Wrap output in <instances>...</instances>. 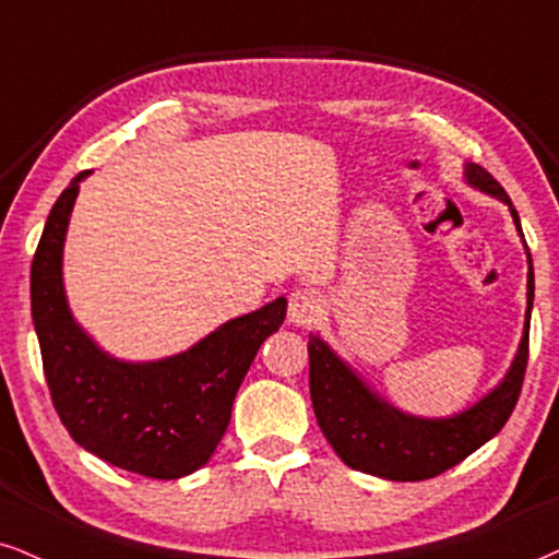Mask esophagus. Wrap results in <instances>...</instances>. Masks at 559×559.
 <instances>
[{"mask_svg": "<svg viewBox=\"0 0 559 559\" xmlns=\"http://www.w3.org/2000/svg\"><path fill=\"white\" fill-rule=\"evenodd\" d=\"M323 311V300L316 290H295L290 295V308H287V319L295 326H311L313 321H319Z\"/></svg>", "mask_w": 559, "mask_h": 559, "instance_id": "34e87169", "label": "esophagus"}]
</instances>
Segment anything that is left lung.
I'll return each instance as SVG.
<instances>
[{"instance_id": "left-lung-1", "label": "left lung", "mask_w": 559, "mask_h": 559, "mask_svg": "<svg viewBox=\"0 0 559 559\" xmlns=\"http://www.w3.org/2000/svg\"><path fill=\"white\" fill-rule=\"evenodd\" d=\"M464 176L474 189L508 204L515 230L523 238L519 212L513 210L506 189L477 163H466ZM526 257V323L511 370L490 394L453 417L404 415L402 409L383 402L321 336H308L313 412L321 432L344 464L391 481L432 479L498 436L519 402L528 362V323L534 306V266L528 248Z\"/></svg>"}]
</instances>
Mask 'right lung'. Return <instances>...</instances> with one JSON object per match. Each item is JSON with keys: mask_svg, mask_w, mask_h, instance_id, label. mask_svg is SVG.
Here are the masks:
<instances>
[{"mask_svg": "<svg viewBox=\"0 0 559 559\" xmlns=\"http://www.w3.org/2000/svg\"><path fill=\"white\" fill-rule=\"evenodd\" d=\"M82 170L61 191L31 266V311L53 409L74 443L153 479L202 469L223 440L230 409L261 342L282 326L287 300L223 323L181 355L116 360L82 332L67 306L61 253Z\"/></svg>", "mask_w": 559, "mask_h": 559, "instance_id": "add662e5", "label": "right lung"}]
</instances>
